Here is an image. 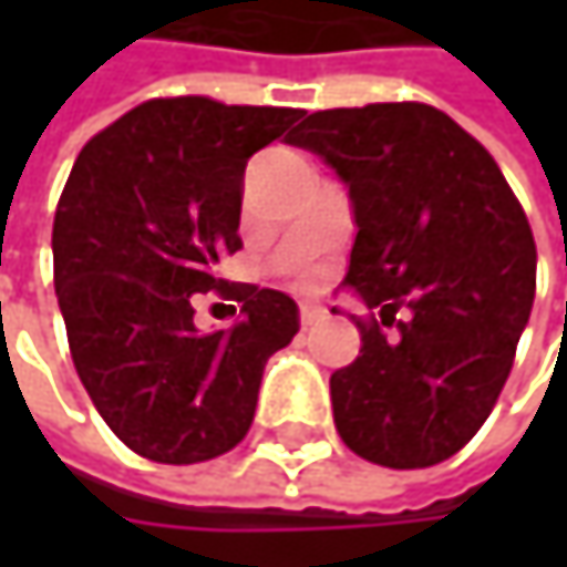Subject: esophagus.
Masks as SVG:
<instances>
[{
	"label": "esophagus",
	"mask_w": 567,
	"mask_h": 567,
	"mask_svg": "<svg viewBox=\"0 0 567 567\" xmlns=\"http://www.w3.org/2000/svg\"><path fill=\"white\" fill-rule=\"evenodd\" d=\"M298 318H301V324L308 328V324L321 321V318H324V311H321L318 305H301V308H298Z\"/></svg>",
	"instance_id": "esophagus-1"
}]
</instances>
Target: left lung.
Returning <instances> with one entry per match:
<instances>
[{"label":"left lung","instance_id":"obj_1","mask_svg":"<svg viewBox=\"0 0 567 567\" xmlns=\"http://www.w3.org/2000/svg\"><path fill=\"white\" fill-rule=\"evenodd\" d=\"M288 144L348 186L358 236L344 288L382 318L354 321L361 351L331 374L334 426L378 466L443 463L509 378L535 298L532 226L489 151L430 104L315 111Z\"/></svg>","mask_w":567,"mask_h":567}]
</instances>
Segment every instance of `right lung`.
Here are the masks:
<instances>
[{"label":"right lung","instance_id":"obj_1","mask_svg":"<svg viewBox=\"0 0 567 567\" xmlns=\"http://www.w3.org/2000/svg\"><path fill=\"white\" fill-rule=\"evenodd\" d=\"M298 107L157 97L104 127L78 154L58 199L55 295L74 371L104 423L154 463H203L252 426L266 361L298 331L276 288L223 285L243 176ZM244 301L229 332L199 336L192 295Z\"/></svg>","mask_w":567,"mask_h":567}]
</instances>
